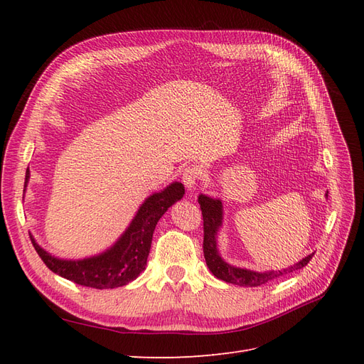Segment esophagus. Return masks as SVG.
Instances as JSON below:
<instances>
[{
    "mask_svg": "<svg viewBox=\"0 0 364 364\" xmlns=\"http://www.w3.org/2000/svg\"><path fill=\"white\" fill-rule=\"evenodd\" d=\"M202 176V171L199 167H196V165H188L182 173V182L188 190H194L197 183H199V179Z\"/></svg>",
    "mask_w": 364,
    "mask_h": 364,
    "instance_id": "1",
    "label": "esophagus"
}]
</instances>
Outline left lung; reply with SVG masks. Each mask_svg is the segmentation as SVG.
<instances>
[{
    "label": "left lung",
    "instance_id": "left-lung-1",
    "mask_svg": "<svg viewBox=\"0 0 364 364\" xmlns=\"http://www.w3.org/2000/svg\"><path fill=\"white\" fill-rule=\"evenodd\" d=\"M199 203L202 209V215H203V255L208 269L211 270L215 278L222 279L229 284H235L240 285V287H259L262 284H267L273 279H278L279 277H284L290 272L299 270L305 267L310 259L314 257V253L311 255L305 257L302 261L296 262L294 266L278 270V272H252L246 269H240L229 266L228 262H225L218 255L217 250V241L215 235L218 228L222 226V218H223V211H222V202L214 200L211 197H206L203 194L199 196Z\"/></svg>",
    "mask_w": 364,
    "mask_h": 364
}]
</instances>
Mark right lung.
<instances>
[{
	"mask_svg": "<svg viewBox=\"0 0 364 364\" xmlns=\"http://www.w3.org/2000/svg\"><path fill=\"white\" fill-rule=\"evenodd\" d=\"M28 174L27 170L26 183ZM183 194V185L174 182L164 191L150 196L141 205L134 222L117 241V245L98 257L82 261H63L51 257L30 235L31 245L46 266L65 279L98 290L123 287L136 279L138 274L146 269L156 223L174 202L182 199Z\"/></svg>",
	"mask_w": 364,
	"mask_h": 364,
	"instance_id": "obj_1",
	"label": "right lung"
}]
</instances>
